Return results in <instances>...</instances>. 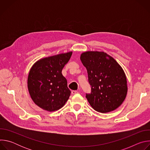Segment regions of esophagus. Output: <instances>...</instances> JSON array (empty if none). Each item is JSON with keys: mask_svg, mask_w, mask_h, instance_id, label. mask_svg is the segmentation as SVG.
Returning a JSON list of instances; mask_svg holds the SVG:
<instances>
[{"mask_svg": "<svg viewBox=\"0 0 150 150\" xmlns=\"http://www.w3.org/2000/svg\"><path fill=\"white\" fill-rule=\"evenodd\" d=\"M71 93H72V95H74V94H78V91H72V92H71Z\"/></svg>", "mask_w": 150, "mask_h": 150, "instance_id": "1", "label": "esophagus"}]
</instances>
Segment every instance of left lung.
Returning <instances> with one entry per match:
<instances>
[{
  "instance_id": "1",
  "label": "left lung",
  "mask_w": 150,
  "mask_h": 150,
  "mask_svg": "<svg viewBox=\"0 0 150 150\" xmlns=\"http://www.w3.org/2000/svg\"><path fill=\"white\" fill-rule=\"evenodd\" d=\"M80 59L87 69L91 85V93L86 98L92 108L102 113L116 110L127 92L126 76L121 66L104 52H85Z\"/></svg>"
}]
</instances>
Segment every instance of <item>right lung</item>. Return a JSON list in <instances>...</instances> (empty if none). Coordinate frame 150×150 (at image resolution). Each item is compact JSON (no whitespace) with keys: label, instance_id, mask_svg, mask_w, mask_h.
<instances>
[{"label":"right lung","instance_id":"add662e5","mask_svg":"<svg viewBox=\"0 0 150 150\" xmlns=\"http://www.w3.org/2000/svg\"><path fill=\"white\" fill-rule=\"evenodd\" d=\"M72 52L41 58L31 67L27 79L30 95L39 108L48 112L59 110L68 100L71 91L62 74Z\"/></svg>","mask_w":150,"mask_h":150}]
</instances>
